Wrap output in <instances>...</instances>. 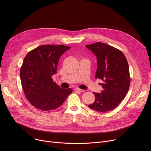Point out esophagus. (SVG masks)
Returning <instances> with one entry per match:
<instances>
[{"mask_svg": "<svg viewBox=\"0 0 151 151\" xmlns=\"http://www.w3.org/2000/svg\"><path fill=\"white\" fill-rule=\"evenodd\" d=\"M75 91H78V92H83L84 91V90L81 89H80V88H75Z\"/></svg>", "mask_w": 151, "mask_h": 151, "instance_id": "esophagus-1", "label": "esophagus"}]
</instances>
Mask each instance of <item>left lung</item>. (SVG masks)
<instances>
[{"instance_id":"1","label":"left lung","mask_w":151,"mask_h":151,"mask_svg":"<svg viewBox=\"0 0 151 151\" xmlns=\"http://www.w3.org/2000/svg\"><path fill=\"white\" fill-rule=\"evenodd\" d=\"M97 59L96 79L104 81L101 84L104 90L93 92L96 100L89 106L100 112L114 109L128 92L130 76L129 63L123 52L107 44L97 42L86 45Z\"/></svg>"}]
</instances>
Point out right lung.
Returning a JSON list of instances; mask_svg holds the SVG:
<instances>
[{"instance_id": "obj_1", "label": "right lung", "mask_w": 151, "mask_h": 151, "mask_svg": "<svg viewBox=\"0 0 151 151\" xmlns=\"http://www.w3.org/2000/svg\"><path fill=\"white\" fill-rule=\"evenodd\" d=\"M70 47L65 45L40 46L29 52L20 69L25 96L35 108L42 111L58 108L73 92L62 89L53 81L61 55Z\"/></svg>"}]
</instances>
